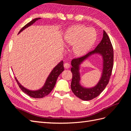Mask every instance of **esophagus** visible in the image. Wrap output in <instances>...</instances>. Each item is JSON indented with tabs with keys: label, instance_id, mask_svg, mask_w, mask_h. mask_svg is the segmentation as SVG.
I'll list each match as a JSON object with an SVG mask.
<instances>
[{
	"label": "esophagus",
	"instance_id": "34e87169",
	"mask_svg": "<svg viewBox=\"0 0 131 131\" xmlns=\"http://www.w3.org/2000/svg\"><path fill=\"white\" fill-rule=\"evenodd\" d=\"M63 66H64V68H66V69H69L70 67V64L69 63H65L64 65H63Z\"/></svg>",
	"mask_w": 131,
	"mask_h": 131
}]
</instances>
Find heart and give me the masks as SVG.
Wrapping results in <instances>:
<instances>
[{
    "mask_svg": "<svg viewBox=\"0 0 131 131\" xmlns=\"http://www.w3.org/2000/svg\"><path fill=\"white\" fill-rule=\"evenodd\" d=\"M96 38V33L93 28H87L84 26H76L67 31L64 41L66 45L74 46V53L80 56L90 49Z\"/></svg>",
    "mask_w": 131,
    "mask_h": 131,
    "instance_id": "obj_1",
    "label": "heart"
}]
</instances>
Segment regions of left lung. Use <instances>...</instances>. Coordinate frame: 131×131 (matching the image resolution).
Wrapping results in <instances>:
<instances>
[{
  "mask_svg": "<svg viewBox=\"0 0 131 131\" xmlns=\"http://www.w3.org/2000/svg\"><path fill=\"white\" fill-rule=\"evenodd\" d=\"M94 53L100 54L103 57V69L101 79L96 86L92 88H85L80 85V75L79 66L83 60ZM113 48L110 38L105 31L101 42L94 50L89 52L84 56L74 59L71 61V71L72 78L71 84L72 92L75 95L83 100H90L100 95L107 85L113 67Z\"/></svg>",
  "mask_w": 131,
  "mask_h": 131,
  "instance_id": "1",
  "label": "left lung"
}]
</instances>
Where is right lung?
I'll list each match as a JSON object with an SVG mask.
<instances>
[{
  "instance_id": "obj_1",
  "label": "right lung",
  "mask_w": 131,
  "mask_h": 131,
  "mask_svg": "<svg viewBox=\"0 0 131 131\" xmlns=\"http://www.w3.org/2000/svg\"><path fill=\"white\" fill-rule=\"evenodd\" d=\"M39 19H40V18H35V19L31 20V22H29V23H27L26 25H25L23 27H22V29L20 30V31L18 33H19L20 32H22L23 30L26 28L27 27L32 25L33 23H34L36 20H37ZM63 70H64V68H63V62L62 61H61L59 64H57V65L55 67V68L53 69V70L51 71L50 74L49 75V76H48V77L46 81L44 86L42 87L41 89H39L38 90H36V91H31V90H29L28 89H26V88H24L23 86L21 85L20 83L17 80L16 78H15V79H16L18 86H19V87L20 88V89L22 90V92H23L24 93L27 94V95H29V96L32 97V98H42L47 95L48 94H49L51 91L52 90L54 85H55L56 84V82L57 78H58L59 75Z\"/></svg>"
}]
</instances>
